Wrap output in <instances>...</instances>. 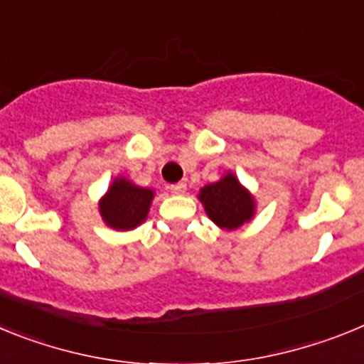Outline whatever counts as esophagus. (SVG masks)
<instances>
[{
	"mask_svg": "<svg viewBox=\"0 0 364 364\" xmlns=\"http://www.w3.org/2000/svg\"><path fill=\"white\" fill-rule=\"evenodd\" d=\"M169 191H171L173 195H182V193L186 191V184L184 182H176V184H171L169 186Z\"/></svg>",
	"mask_w": 364,
	"mask_h": 364,
	"instance_id": "obj_1",
	"label": "esophagus"
}]
</instances>
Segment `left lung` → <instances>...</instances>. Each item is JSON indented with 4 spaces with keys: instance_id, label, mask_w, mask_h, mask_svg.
<instances>
[{
    "instance_id": "8db88e82",
    "label": "left lung",
    "mask_w": 364,
    "mask_h": 364,
    "mask_svg": "<svg viewBox=\"0 0 364 364\" xmlns=\"http://www.w3.org/2000/svg\"><path fill=\"white\" fill-rule=\"evenodd\" d=\"M205 213L220 228L235 230L253 215V198L233 175H226L215 184L202 188L198 195Z\"/></svg>"
}]
</instances>
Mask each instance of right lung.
<instances>
[{"instance_id":"obj_1","label":"right lung","mask_w":364,"mask_h":364,"mask_svg":"<svg viewBox=\"0 0 364 364\" xmlns=\"http://www.w3.org/2000/svg\"><path fill=\"white\" fill-rule=\"evenodd\" d=\"M151 200V189L138 188L129 180L118 178L100 202V213L114 230H133L146 220Z\"/></svg>"}]
</instances>
